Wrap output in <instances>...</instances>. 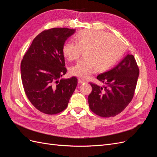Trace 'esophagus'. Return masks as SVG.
<instances>
[{"instance_id": "obj_1", "label": "esophagus", "mask_w": 157, "mask_h": 157, "mask_svg": "<svg viewBox=\"0 0 157 157\" xmlns=\"http://www.w3.org/2000/svg\"><path fill=\"white\" fill-rule=\"evenodd\" d=\"M78 82L79 84H82V83H85L86 82H85V80L79 78V79H78Z\"/></svg>"}]
</instances>
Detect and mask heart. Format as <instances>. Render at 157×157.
Returning <instances> with one entry per match:
<instances>
[{"label": "heart", "mask_w": 157, "mask_h": 157, "mask_svg": "<svg viewBox=\"0 0 157 157\" xmlns=\"http://www.w3.org/2000/svg\"><path fill=\"white\" fill-rule=\"evenodd\" d=\"M75 42H67L63 54L69 61L77 59L84 53V59L71 66V75L88 79L98 70L111 68L124 52V45L117 37L102 31L82 30L75 37Z\"/></svg>", "instance_id": "b5f03b06"}]
</instances>
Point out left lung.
Returning a JSON list of instances; mask_svg holds the SVG:
<instances>
[{
	"label": "left lung",
	"instance_id": "obj_1",
	"mask_svg": "<svg viewBox=\"0 0 157 157\" xmlns=\"http://www.w3.org/2000/svg\"><path fill=\"white\" fill-rule=\"evenodd\" d=\"M139 74L134 56L128 54L115 67L99 75L98 80L105 86L90 83L92 91L88 101L91 111L101 117L121 113L134 96Z\"/></svg>",
	"mask_w": 157,
	"mask_h": 157
}]
</instances>
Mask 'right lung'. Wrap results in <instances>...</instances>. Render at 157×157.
<instances>
[{"label":"right lung","instance_id":"add662e5","mask_svg":"<svg viewBox=\"0 0 157 157\" xmlns=\"http://www.w3.org/2000/svg\"><path fill=\"white\" fill-rule=\"evenodd\" d=\"M75 29L53 28L38 35L21 63L23 88L31 103L38 110L48 115L67 108L77 85L75 77L65 75L63 46Z\"/></svg>","mask_w":157,"mask_h":157}]
</instances>
